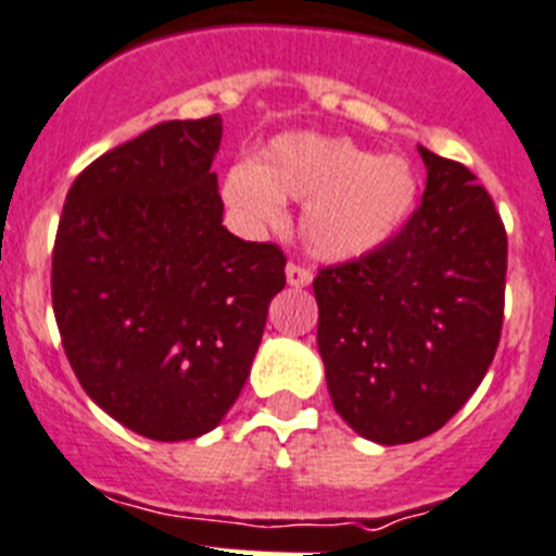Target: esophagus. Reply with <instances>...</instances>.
Returning a JSON list of instances; mask_svg holds the SVG:
<instances>
[{
    "label": "esophagus",
    "instance_id": "esophagus-1",
    "mask_svg": "<svg viewBox=\"0 0 556 556\" xmlns=\"http://www.w3.org/2000/svg\"><path fill=\"white\" fill-rule=\"evenodd\" d=\"M285 277H288L290 288H307V285L313 282V271L304 266H295V263H290V266L285 268Z\"/></svg>",
    "mask_w": 556,
    "mask_h": 556
}]
</instances>
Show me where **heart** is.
Masks as SVG:
<instances>
[{"mask_svg":"<svg viewBox=\"0 0 556 556\" xmlns=\"http://www.w3.org/2000/svg\"><path fill=\"white\" fill-rule=\"evenodd\" d=\"M227 205L252 230L285 219V200L304 205V247L329 263L362 261L408 225L419 178L403 155H376L349 139L295 134L257 161H238L222 186Z\"/></svg>","mask_w":556,"mask_h":556,"instance_id":"heart-1","label":"heart"}]
</instances>
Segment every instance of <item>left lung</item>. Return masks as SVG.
Segmentation results:
<instances>
[{"label":"left lung","mask_w":556,"mask_h":556,"mask_svg":"<svg viewBox=\"0 0 556 556\" xmlns=\"http://www.w3.org/2000/svg\"><path fill=\"white\" fill-rule=\"evenodd\" d=\"M422 205L395 241L315 277L318 351L331 403L376 444L442 428L500 345L507 236L489 191L419 144Z\"/></svg>","instance_id":"8db88e82"}]
</instances>
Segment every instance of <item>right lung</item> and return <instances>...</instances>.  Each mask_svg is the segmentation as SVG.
<instances>
[{"mask_svg": "<svg viewBox=\"0 0 556 556\" xmlns=\"http://www.w3.org/2000/svg\"><path fill=\"white\" fill-rule=\"evenodd\" d=\"M222 117L167 121L65 197L51 302L81 389L153 442L214 430L249 378L285 254L222 225Z\"/></svg>", "mask_w": 556, "mask_h": 556, "instance_id": "right-lung-1", "label": "right lung"}]
</instances>
